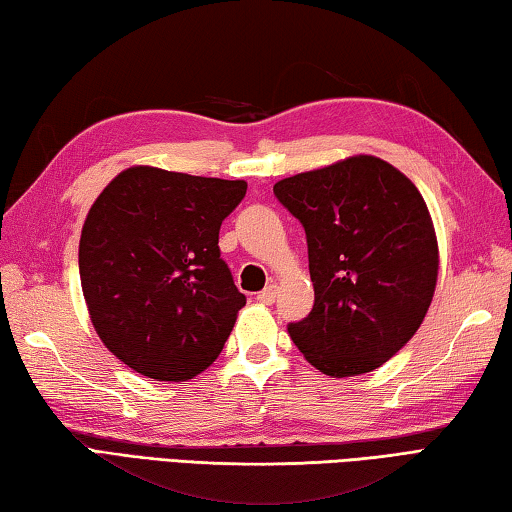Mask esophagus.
Listing matches in <instances>:
<instances>
[{"label":"esophagus","instance_id":"34e87169","mask_svg":"<svg viewBox=\"0 0 512 512\" xmlns=\"http://www.w3.org/2000/svg\"><path fill=\"white\" fill-rule=\"evenodd\" d=\"M276 292H279V285H276V283H270V285H267V288H265L261 294H258V301L265 303V306H272L274 299H276Z\"/></svg>","mask_w":512,"mask_h":512}]
</instances>
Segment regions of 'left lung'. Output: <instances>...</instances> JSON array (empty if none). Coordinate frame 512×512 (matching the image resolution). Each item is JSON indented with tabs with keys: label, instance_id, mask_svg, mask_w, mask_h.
Instances as JSON below:
<instances>
[{
	"label": "left lung",
	"instance_id": "8db88e82",
	"mask_svg": "<svg viewBox=\"0 0 512 512\" xmlns=\"http://www.w3.org/2000/svg\"><path fill=\"white\" fill-rule=\"evenodd\" d=\"M308 238L315 306L290 324L303 357L330 378L391 360L423 324L438 281L427 202L389 161L353 155L274 184Z\"/></svg>",
	"mask_w": 512,
	"mask_h": 512
}]
</instances>
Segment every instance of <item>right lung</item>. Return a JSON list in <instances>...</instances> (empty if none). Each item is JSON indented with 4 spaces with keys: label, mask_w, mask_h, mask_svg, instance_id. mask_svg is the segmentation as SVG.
<instances>
[{
    "label": "right lung",
    "mask_w": 512,
    "mask_h": 512,
    "mask_svg": "<svg viewBox=\"0 0 512 512\" xmlns=\"http://www.w3.org/2000/svg\"><path fill=\"white\" fill-rule=\"evenodd\" d=\"M245 193V179L130 166L94 200L80 288L96 335L132 371L186 382L218 360L245 306L218 233Z\"/></svg>",
    "instance_id": "right-lung-1"
}]
</instances>
